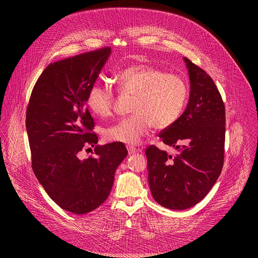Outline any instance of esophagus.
Segmentation results:
<instances>
[{"mask_svg": "<svg viewBox=\"0 0 258 258\" xmlns=\"http://www.w3.org/2000/svg\"><path fill=\"white\" fill-rule=\"evenodd\" d=\"M127 150H128V154L129 155H134V154L140 152V149L133 147V146H127Z\"/></svg>", "mask_w": 258, "mask_h": 258, "instance_id": "obj_1", "label": "esophagus"}]
</instances>
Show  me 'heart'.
I'll return each mask as SVG.
<instances>
[{
	"label": "heart",
	"instance_id": "b5f03b06",
	"mask_svg": "<svg viewBox=\"0 0 258 258\" xmlns=\"http://www.w3.org/2000/svg\"><path fill=\"white\" fill-rule=\"evenodd\" d=\"M119 90L134 95L131 116L106 128V141L137 145L151 127L164 130L173 126L187 101L188 88L184 78L150 64H134L117 74ZM115 92L111 85L94 83L87 92L86 104L99 117L112 114Z\"/></svg>",
	"mask_w": 258,
	"mask_h": 258
}]
</instances>
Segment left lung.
<instances>
[{"label":"left lung","mask_w":258,"mask_h":258,"mask_svg":"<svg viewBox=\"0 0 258 258\" xmlns=\"http://www.w3.org/2000/svg\"><path fill=\"white\" fill-rule=\"evenodd\" d=\"M189 78V98L184 113L160 133L176 155L151 145L145 153L148 182L154 200L170 210L200 203L216 184L224 160L225 109L214 80L184 57Z\"/></svg>","instance_id":"left-lung-1"}]
</instances>
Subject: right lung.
Masks as SVG:
<instances>
[{"label":"right lung","instance_id":"1","mask_svg":"<svg viewBox=\"0 0 258 258\" xmlns=\"http://www.w3.org/2000/svg\"><path fill=\"white\" fill-rule=\"evenodd\" d=\"M110 53V47H103L50 63L27 108L34 173L50 199L74 215L106 201L116 169L128 154L122 143L96 145L94 121L85 107L87 92ZM88 147L95 148L94 156L80 160L79 152Z\"/></svg>","mask_w":258,"mask_h":258}]
</instances>
